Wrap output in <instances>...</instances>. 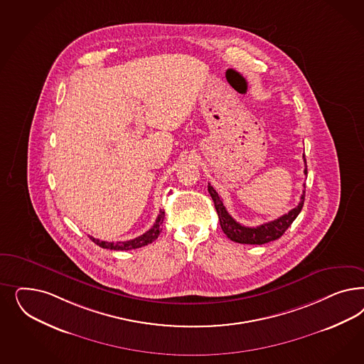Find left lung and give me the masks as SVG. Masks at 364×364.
Masks as SVG:
<instances>
[{"label": "left lung", "instance_id": "left-lung-1", "mask_svg": "<svg viewBox=\"0 0 364 364\" xmlns=\"http://www.w3.org/2000/svg\"><path fill=\"white\" fill-rule=\"evenodd\" d=\"M305 162V156L303 155ZM304 174H306V162H305ZM208 190L210 194L215 210L220 218V225L223 233L228 235V238H230L232 241L238 242V244H249V245H262L270 241H274L277 238H280L285 230L292 225L296 217L299 215V213L303 209L304 205L305 191L301 194V198L299 205L289 211L288 214H284L280 218L270 221V223H262L256 228H247L241 223H237L235 218L228 213L226 208L223 206V200L218 196V193L210 186V183L208 185Z\"/></svg>", "mask_w": 364, "mask_h": 364}]
</instances>
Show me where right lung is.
Here are the masks:
<instances>
[{"label": "right lung", "mask_w": 364, "mask_h": 364, "mask_svg": "<svg viewBox=\"0 0 364 364\" xmlns=\"http://www.w3.org/2000/svg\"><path fill=\"white\" fill-rule=\"evenodd\" d=\"M164 211H159V214H158V218L155 220V223H154L153 228L150 229V230H147L144 235H139V237H136V238H134V240H129V241H119V242H107V241H100V240H97V238H95V237H91L90 235V238L94 241L96 245H99L100 247H105V249H109V250H131V249H138V247H146V245H149V244H151L154 242L156 238H158V235L161 233V230H162V223H164Z\"/></svg>", "instance_id": "1"}]
</instances>
